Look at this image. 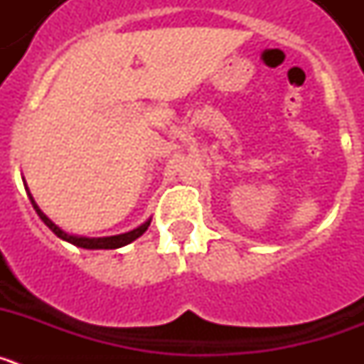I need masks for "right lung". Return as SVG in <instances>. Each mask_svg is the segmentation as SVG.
I'll return each instance as SVG.
<instances>
[{"instance_id":"right-lung-1","label":"right lung","mask_w":364,"mask_h":364,"mask_svg":"<svg viewBox=\"0 0 364 364\" xmlns=\"http://www.w3.org/2000/svg\"><path fill=\"white\" fill-rule=\"evenodd\" d=\"M25 189H27V195H28V198H31V202H32V208L36 210L38 217H40L41 220L45 222V224H47V228H49V230L53 231L56 237H60L62 240H67V242L74 244V246H78V247H85V250H117V247H122V246H125V244H129V242H133V240H136L140 235H144V231H146L147 228H149V224H151V220H147V222H144L142 226H138L136 230L129 231V233L114 235V237H102V239L74 237V235H69V233H65V231L60 230V228H58L56 224H54V222L50 220V218L47 217V215H45L43 211L40 210V208H38V204L34 202V198H32L31 191H28L27 184H25Z\"/></svg>"}]
</instances>
